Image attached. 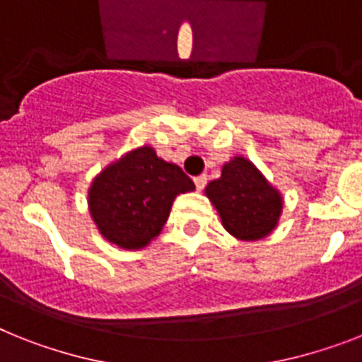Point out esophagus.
I'll use <instances>...</instances> for the list:
<instances>
[{"label": "esophagus", "instance_id": "1", "mask_svg": "<svg viewBox=\"0 0 362 362\" xmlns=\"http://www.w3.org/2000/svg\"><path fill=\"white\" fill-rule=\"evenodd\" d=\"M194 185H196V188H198L199 192H202L203 188H205V185H207V175H198V177H194Z\"/></svg>", "mask_w": 362, "mask_h": 362}]
</instances>
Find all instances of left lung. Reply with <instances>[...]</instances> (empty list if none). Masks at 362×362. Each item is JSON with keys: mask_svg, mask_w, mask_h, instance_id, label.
Listing matches in <instances>:
<instances>
[{"mask_svg": "<svg viewBox=\"0 0 362 362\" xmlns=\"http://www.w3.org/2000/svg\"><path fill=\"white\" fill-rule=\"evenodd\" d=\"M205 194L223 228L238 240L268 237L281 216V194L246 157H233L223 164L222 175L207 185Z\"/></svg>", "mask_w": 362, "mask_h": 362, "instance_id": "obj_1", "label": "left lung"}]
</instances>
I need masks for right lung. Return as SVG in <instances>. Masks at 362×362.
Here are the masks:
<instances>
[{"instance_id": "add662e5", "label": "right lung", "mask_w": 362, "mask_h": 362, "mask_svg": "<svg viewBox=\"0 0 362 362\" xmlns=\"http://www.w3.org/2000/svg\"><path fill=\"white\" fill-rule=\"evenodd\" d=\"M194 188L177 164L142 146L95 175L88 211L101 237L124 250H140L159 235L174 199Z\"/></svg>"}]
</instances>
